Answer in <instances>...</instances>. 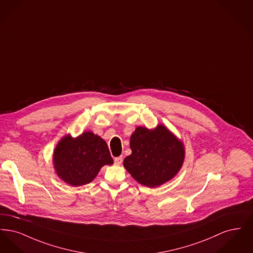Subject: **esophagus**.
I'll list each match as a JSON object with an SVG mask.
<instances>
[{
	"instance_id": "34e87169",
	"label": "esophagus",
	"mask_w": 253,
	"mask_h": 253,
	"mask_svg": "<svg viewBox=\"0 0 253 253\" xmlns=\"http://www.w3.org/2000/svg\"><path fill=\"white\" fill-rule=\"evenodd\" d=\"M122 160H123L122 157H116L114 159V162H115L116 165H121V163H122Z\"/></svg>"
}]
</instances>
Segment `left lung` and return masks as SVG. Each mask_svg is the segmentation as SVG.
Segmentation results:
<instances>
[{
  "label": "left lung",
  "mask_w": 253,
  "mask_h": 253,
  "mask_svg": "<svg viewBox=\"0 0 253 253\" xmlns=\"http://www.w3.org/2000/svg\"><path fill=\"white\" fill-rule=\"evenodd\" d=\"M132 154L123 165L138 183L155 188L170 180L184 161V147L168 129L158 125L153 131L137 127L130 140Z\"/></svg>",
  "instance_id": "1"
}]
</instances>
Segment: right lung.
I'll return each instance as SVG.
<instances>
[{"label": "right lung", "instance_id": "1", "mask_svg": "<svg viewBox=\"0 0 253 253\" xmlns=\"http://www.w3.org/2000/svg\"><path fill=\"white\" fill-rule=\"evenodd\" d=\"M53 158L60 179L75 187L91 182L102 166L114 163L106 142L92 132L63 137Z\"/></svg>", "mask_w": 253, "mask_h": 253}]
</instances>
